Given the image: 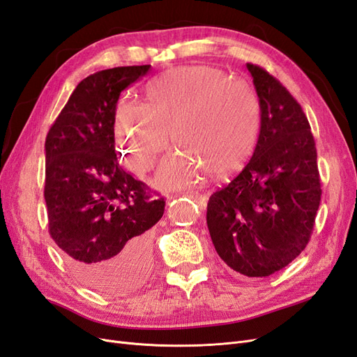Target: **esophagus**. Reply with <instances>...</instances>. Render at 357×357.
Instances as JSON below:
<instances>
[{
  "label": "esophagus",
  "mask_w": 357,
  "mask_h": 357,
  "mask_svg": "<svg viewBox=\"0 0 357 357\" xmlns=\"http://www.w3.org/2000/svg\"><path fill=\"white\" fill-rule=\"evenodd\" d=\"M183 195H186V197H189V198H192V199H195V201H198L199 204H201V207H205V205H207V199H205L202 195H199V193H193V192H188V193H183Z\"/></svg>",
  "instance_id": "34e87169"
}]
</instances>
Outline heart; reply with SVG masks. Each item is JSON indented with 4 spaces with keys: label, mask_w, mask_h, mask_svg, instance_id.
<instances>
[{
    "label": "heart",
    "mask_w": 357,
    "mask_h": 357,
    "mask_svg": "<svg viewBox=\"0 0 357 357\" xmlns=\"http://www.w3.org/2000/svg\"><path fill=\"white\" fill-rule=\"evenodd\" d=\"M146 105L125 98L114 113V132L126 164L144 176L168 146L178 150L162 164L158 183L177 189L201 171L226 176L250 158L261 135L262 109L250 84L226 71L178 67L149 83Z\"/></svg>",
    "instance_id": "1"
}]
</instances>
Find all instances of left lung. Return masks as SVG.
Instances as JSON below:
<instances>
[{
	"label": "left lung",
	"instance_id": "obj_1",
	"mask_svg": "<svg viewBox=\"0 0 357 357\" xmlns=\"http://www.w3.org/2000/svg\"><path fill=\"white\" fill-rule=\"evenodd\" d=\"M262 126L250 162L207 205L215 252L235 273L268 277L307 247L320 205L314 137L299 102L274 75L247 63Z\"/></svg>",
	"mask_w": 357,
	"mask_h": 357
}]
</instances>
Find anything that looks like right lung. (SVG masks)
I'll list each match as a JSON object with an SVG mask.
<instances>
[{
  "label": "right lung",
  "mask_w": 357,
  "mask_h": 357,
  "mask_svg": "<svg viewBox=\"0 0 357 357\" xmlns=\"http://www.w3.org/2000/svg\"><path fill=\"white\" fill-rule=\"evenodd\" d=\"M149 70L116 67L83 79L45 144L49 234L83 284L112 295L147 278V231L165 210L164 198H150L147 185L119 165L114 146L119 96Z\"/></svg>",
  "instance_id": "obj_1"
}]
</instances>
